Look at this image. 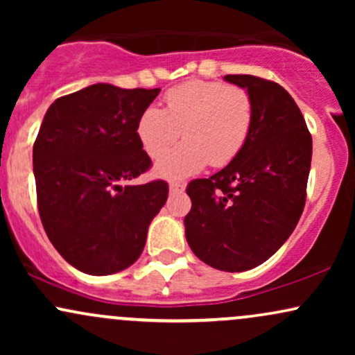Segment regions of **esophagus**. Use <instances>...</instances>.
<instances>
[{
  "mask_svg": "<svg viewBox=\"0 0 355 355\" xmlns=\"http://www.w3.org/2000/svg\"><path fill=\"white\" fill-rule=\"evenodd\" d=\"M183 190H185V183H177V182L170 183V193H182Z\"/></svg>",
  "mask_w": 355,
  "mask_h": 355,
  "instance_id": "34e87169",
  "label": "esophagus"
}]
</instances>
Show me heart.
Instances as JSON below:
<instances>
[{
    "instance_id": "1",
    "label": "heart",
    "mask_w": 355,
    "mask_h": 355,
    "mask_svg": "<svg viewBox=\"0 0 355 355\" xmlns=\"http://www.w3.org/2000/svg\"><path fill=\"white\" fill-rule=\"evenodd\" d=\"M252 120V98L243 88L189 81L166 93L165 110L148 107L141 112L137 137L146 155L158 158L178 136H185V142L155 165L157 177L182 180L209 164H230L250 135Z\"/></svg>"
}]
</instances>
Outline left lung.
Instances as JSON below:
<instances>
[{"label":"left lung","mask_w":355,"mask_h":355,"mask_svg":"<svg viewBox=\"0 0 355 355\" xmlns=\"http://www.w3.org/2000/svg\"><path fill=\"white\" fill-rule=\"evenodd\" d=\"M223 80L250 95V135L225 168L189 183L191 210L183 223L202 262L243 272L270 259L294 232L305 205L312 137L280 85L252 75Z\"/></svg>","instance_id":"8db88e82"}]
</instances>
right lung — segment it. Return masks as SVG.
<instances>
[{
	"label": "right lung",
	"mask_w": 355,
	"mask_h": 355,
	"mask_svg": "<svg viewBox=\"0 0 355 355\" xmlns=\"http://www.w3.org/2000/svg\"><path fill=\"white\" fill-rule=\"evenodd\" d=\"M158 93L89 85L53 101L40 126L33 146L40 217L53 247L88 275L135 263L168 197L164 180L128 185L152 165L137 121Z\"/></svg>",
	"instance_id": "right-lung-1"
}]
</instances>
